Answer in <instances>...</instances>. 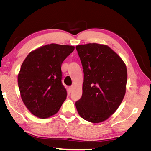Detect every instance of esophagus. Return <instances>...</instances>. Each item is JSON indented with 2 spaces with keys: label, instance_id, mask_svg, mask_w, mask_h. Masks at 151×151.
<instances>
[{
  "label": "esophagus",
  "instance_id": "1",
  "mask_svg": "<svg viewBox=\"0 0 151 151\" xmlns=\"http://www.w3.org/2000/svg\"><path fill=\"white\" fill-rule=\"evenodd\" d=\"M73 88H74V86H73L68 87V90H69L70 92H71V91L73 90Z\"/></svg>",
  "mask_w": 151,
  "mask_h": 151
}]
</instances>
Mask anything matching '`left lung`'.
I'll return each instance as SVG.
<instances>
[{
	"mask_svg": "<svg viewBox=\"0 0 151 151\" xmlns=\"http://www.w3.org/2000/svg\"><path fill=\"white\" fill-rule=\"evenodd\" d=\"M84 72L83 95L76 102L81 117L97 123L119 107L126 92L127 67L107 45L88 43L76 47Z\"/></svg>",
	"mask_w": 151,
	"mask_h": 151,
	"instance_id": "left-lung-1",
	"label": "left lung"
}]
</instances>
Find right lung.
Here are the masks:
<instances>
[{
  "instance_id": "obj_1",
  "label": "right lung",
  "mask_w": 151,
  "mask_h": 151,
  "mask_svg": "<svg viewBox=\"0 0 151 151\" xmlns=\"http://www.w3.org/2000/svg\"><path fill=\"white\" fill-rule=\"evenodd\" d=\"M70 45L52 43L30 52L21 67L17 83L22 101L40 118L54 115L67 98L61 66L74 51Z\"/></svg>"
}]
</instances>
